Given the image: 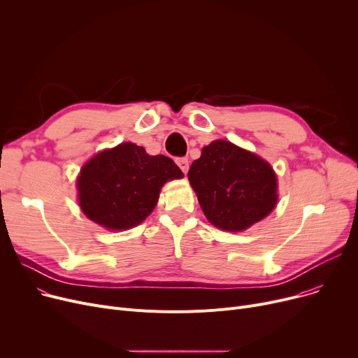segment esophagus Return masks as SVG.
Masks as SVG:
<instances>
[{
    "mask_svg": "<svg viewBox=\"0 0 358 358\" xmlns=\"http://www.w3.org/2000/svg\"><path fill=\"white\" fill-rule=\"evenodd\" d=\"M176 162H177V165L180 166V169H181L184 174L189 171V159H187V158H178Z\"/></svg>",
    "mask_w": 358,
    "mask_h": 358,
    "instance_id": "obj_1",
    "label": "esophagus"
}]
</instances>
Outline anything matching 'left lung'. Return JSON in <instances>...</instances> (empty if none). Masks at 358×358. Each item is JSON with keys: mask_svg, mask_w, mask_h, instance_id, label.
<instances>
[{"mask_svg": "<svg viewBox=\"0 0 358 358\" xmlns=\"http://www.w3.org/2000/svg\"><path fill=\"white\" fill-rule=\"evenodd\" d=\"M187 177L204 216L222 231H245L268 216L277 204L273 166L228 141L204 146Z\"/></svg>", "mask_w": 358, "mask_h": 358, "instance_id": "left-lung-1", "label": "left lung"}]
</instances>
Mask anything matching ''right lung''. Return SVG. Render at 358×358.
I'll list each match as a JSON object with an SVG mask.
<instances>
[{
    "mask_svg": "<svg viewBox=\"0 0 358 358\" xmlns=\"http://www.w3.org/2000/svg\"><path fill=\"white\" fill-rule=\"evenodd\" d=\"M182 177L171 158L150 157L142 146L123 142L81 168L77 180L81 210L110 231L135 228L155 209L162 185Z\"/></svg>",
    "mask_w": 358,
    "mask_h": 358,
    "instance_id": "right-lung-1",
    "label": "right lung"
}]
</instances>
